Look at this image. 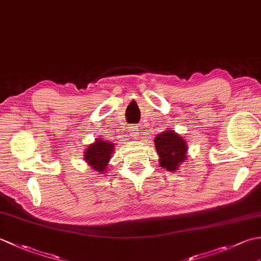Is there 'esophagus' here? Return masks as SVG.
<instances>
[{
	"label": "esophagus",
	"instance_id": "34e87169",
	"mask_svg": "<svg viewBox=\"0 0 261 261\" xmlns=\"http://www.w3.org/2000/svg\"><path fill=\"white\" fill-rule=\"evenodd\" d=\"M138 129L136 126H131V136L132 137H135V138H137L138 137Z\"/></svg>",
	"mask_w": 261,
	"mask_h": 261
}]
</instances>
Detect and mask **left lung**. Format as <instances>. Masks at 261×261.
I'll use <instances>...</instances> for the list:
<instances>
[{"mask_svg": "<svg viewBox=\"0 0 261 261\" xmlns=\"http://www.w3.org/2000/svg\"><path fill=\"white\" fill-rule=\"evenodd\" d=\"M154 145L160 157V166L169 171L177 170L179 164L186 159V142L174 131L168 130L158 135Z\"/></svg>", "mask_w": 261, "mask_h": 261, "instance_id": "8db88e82", "label": "left lung"}]
</instances>
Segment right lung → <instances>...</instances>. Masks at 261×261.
Returning a JSON list of instances; mask_svg holds the SVG:
<instances>
[{
    "label": "right lung",
    "instance_id": "right-lung-1",
    "mask_svg": "<svg viewBox=\"0 0 261 261\" xmlns=\"http://www.w3.org/2000/svg\"><path fill=\"white\" fill-rule=\"evenodd\" d=\"M114 146L104 140H96L87 148L85 152L86 163L91 166L95 171H103L107 169L111 153L113 151Z\"/></svg>",
    "mask_w": 261,
    "mask_h": 261
}]
</instances>
